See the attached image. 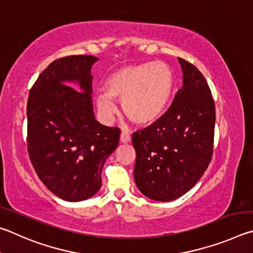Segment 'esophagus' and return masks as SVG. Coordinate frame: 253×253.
Here are the masks:
<instances>
[{"label": "esophagus", "instance_id": "34e87169", "mask_svg": "<svg viewBox=\"0 0 253 253\" xmlns=\"http://www.w3.org/2000/svg\"><path fill=\"white\" fill-rule=\"evenodd\" d=\"M120 141L121 143H129L131 141V135L127 131H122L121 136H120Z\"/></svg>", "mask_w": 253, "mask_h": 253}]
</instances>
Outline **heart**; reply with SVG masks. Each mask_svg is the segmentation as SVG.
Here are the masks:
<instances>
[{
  "label": "heart",
  "mask_w": 253,
  "mask_h": 253,
  "mask_svg": "<svg viewBox=\"0 0 253 253\" xmlns=\"http://www.w3.org/2000/svg\"><path fill=\"white\" fill-rule=\"evenodd\" d=\"M105 93L96 96V105L105 118L117 112L112 99L122 101V110L139 126L153 123L167 108L174 87V74L162 62H143L121 66L104 83Z\"/></svg>",
  "instance_id": "b5f03b06"
}]
</instances>
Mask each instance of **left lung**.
I'll return each instance as SVG.
<instances>
[{"mask_svg":"<svg viewBox=\"0 0 253 253\" xmlns=\"http://www.w3.org/2000/svg\"><path fill=\"white\" fill-rule=\"evenodd\" d=\"M182 88L167 112L134 132V181L152 200L168 202L192 189L208 169L213 153L215 106L205 77L179 57Z\"/></svg>","mask_w":253,"mask_h":253,"instance_id":"obj_1","label":"left lung"}]
</instances>
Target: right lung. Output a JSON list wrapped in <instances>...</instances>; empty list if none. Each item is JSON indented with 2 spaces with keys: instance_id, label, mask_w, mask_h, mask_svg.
<instances>
[{
  "instance_id": "obj_1",
  "label": "right lung",
  "mask_w": 253,
  "mask_h": 253,
  "mask_svg": "<svg viewBox=\"0 0 253 253\" xmlns=\"http://www.w3.org/2000/svg\"><path fill=\"white\" fill-rule=\"evenodd\" d=\"M93 55L53 61L29 93L28 151L35 172L56 197L77 202L101 188L102 168L117 149L119 127L97 122L92 105ZM79 84V90L69 85Z\"/></svg>"
}]
</instances>
